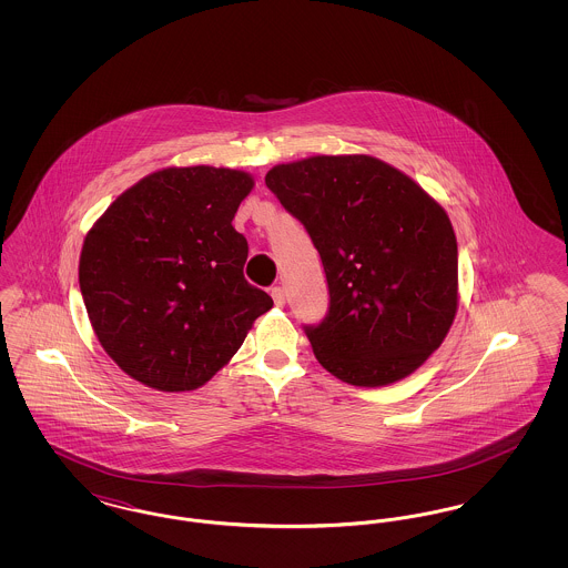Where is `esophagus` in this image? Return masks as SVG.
<instances>
[{
    "instance_id": "1",
    "label": "esophagus",
    "mask_w": 568,
    "mask_h": 568,
    "mask_svg": "<svg viewBox=\"0 0 568 568\" xmlns=\"http://www.w3.org/2000/svg\"><path fill=\"white\" fill-rule=\"evenodd\" d=\"M271 296L276 306H283V304H285V292H283V287H281V285H274V287H272Z\"/></svg>"
}]
</instances>
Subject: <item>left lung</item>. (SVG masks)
<instances>
[{
    "label": "left lung",
    "instance_id": "obj_1",
    "mask_svg": "<svg viewBox=\"0 0 568 568\" xmlns=\"http://www.w3.org/2000/svg\"><path fill=\"white\" fill-rule=\"evenodd\" d=\"M266 187L304 225L329 304L304 325L334 377L381 387L436 352L458 308V244L447 213L400 170L368 155L274 165Z\"/></svg>",
    "mask_w": 568,
    "mask_h": 568
}]
</instances>
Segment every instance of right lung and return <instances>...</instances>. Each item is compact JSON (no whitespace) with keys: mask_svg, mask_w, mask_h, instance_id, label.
Segmentation results:
<instances>
[{"mask_svg":"<svg viewBox=\"0 0 568 568\" xmlns=\"http://www.w3.org/2000/svg\"><path fill=\"white\" fill-rule=\"evenodd\" d=\"M246 172L165 168L121 193L82 244L79 283L98 341L130 377L162 389L204 385L241 349L272 297L244 278L248 244L232 225Z\"/></svg>","mask_w":568,"mask_h":568,"instance_id":"right-lung-1","label":"right lung"}]
</instances>
